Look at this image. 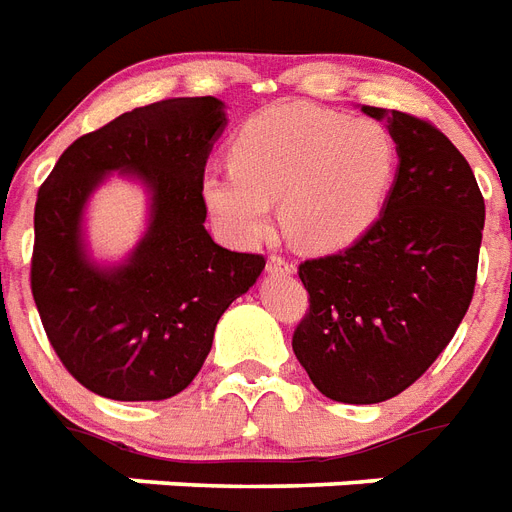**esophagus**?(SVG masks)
<instances>
[{
  "mask_svg": "<svg viewBox=\"0 0 512 512\" xmlns=\"http://www.w3.org/2000/svg\"><path fill=\"white\" fill-rule=\"evenodd\" d=\"M267 269L269 272H275V275H290V272H293V264H290L285 256H280V253H272L267 261Z\"/></svg>",
  "mask_w": 512,
  "mask_h": 512,
  "instance_id": "34e87169",
  "label": "esophagus"
}]
</instances>
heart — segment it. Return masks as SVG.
I'll use <instances>...</instances> for the list:
<instances>
[{"mask_svg":"<svg viewBox=\"0 0 512 512\" xmlns=\"http://www.w3.org/2000/svg\"><path fill=\"white\" fill-rule=\"evenodd\" d=\"M230 155V166L208 169L200 185L216 227L235 243H256L280 200L282 227L309 251H333L370 230L399 161L386 124L306 102L245 121Z\"/></svg>","mask_w":512,"mask_h":512,"instance_id":"heart-1","label":"heart"}]
</instances>
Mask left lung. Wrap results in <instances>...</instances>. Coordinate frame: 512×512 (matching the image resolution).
<instances>
[{
    "mask_svg": "<svg viewBox=\"0 0 512 512\" xmlns=\"http://www.w3.org/2000/svg\"><path fill=\"white\" fill-rule=\"evenodd\" d=\"M388 118L399 171L383 214L357 243L298 264L309 309L293 351L327 399L378 404L402 394L447 349L473 301L484 195L468 161L425 118Z\"/></svg>",
    "mask_w": 512,
    "mask_h": 512,
    "instance_id": "obj_1",
    "label": "left lung"
}]
</instances>
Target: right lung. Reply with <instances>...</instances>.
Masks as SVG:
<instances>
[{"label": "right lung", "instance_id": "right-lung-1", "mask_svg": "<svg viewBox=\"0 0 512 512\" xmlns=\"http://www.w3.org/2000/svg\"><path fill=\"white\" fill-rule=\"evenodd\" d=\"M224 126L216 97H166L73 142L39 187L31 293L57 359L81 386L116 402H158L192 383L216 322L267 259L216 245L206 232L203 174ZM154 190V224L132 260L97 270L78 222L108 170Z\"/></svg>", "mask_w": 512, "mask_h": 512}]
</instances>
